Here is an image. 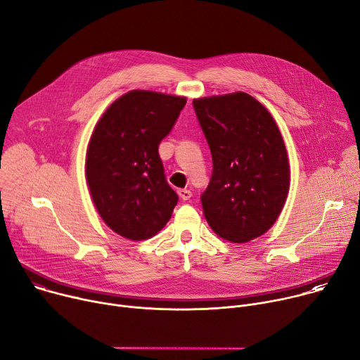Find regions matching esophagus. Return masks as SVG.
Instances as JSON below:
<instances>
[{"label": "esophagus", "mask_w": 360, "mask_h": 360, "mask_svg": "<svg viewBox=\"0 0 360 360\" xmlns=\"http://www.w3.org/2000/svg\"><path fill=\"white\" fill-rule=\"evenodd\" d=\"M178 195H179V198L182 201H188L192 197V193H191L189 189H178Z\"/></svg>", "instance_id": "obj_1"}]
</instances>
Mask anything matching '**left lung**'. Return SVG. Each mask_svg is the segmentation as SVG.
Here are the masks:
<instances>
[{
  "mask_svg": "<svg viewBox=\"0 0 360 360\" xmlns=\"http://www.w3.org/2000/svg\"><path fill=\"white\" fill-rule=\"evenodd\" d=\"M212 155V176L202 193L211 230L244 244L267 233L290 191V163L280 129L244 91L193 99Z\"/></svg>",
  "mask_w": 360,
  "mask_h": 360,
  "instance_id": "obj_1",
  "label": "left lung"
}]
</instances>
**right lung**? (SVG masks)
<instances>
[{
	"mask_svg": "<svg viewBox=\"0 0 360 360\" xmlns=\"http://www.w3.org/2000/svg\"><path fill=\"white\" fill-rule=\"evenodd\" d=\"M186 97L130 90L97 120L86 152V181L103 222L132 241L156 236L169 221L178 195L158 153Z\"/></svg>",
	"mask_w": 360,
	"mask_h": 360,
	"instance_id": "1",
	"label": "right lung"
}]
</instances>
